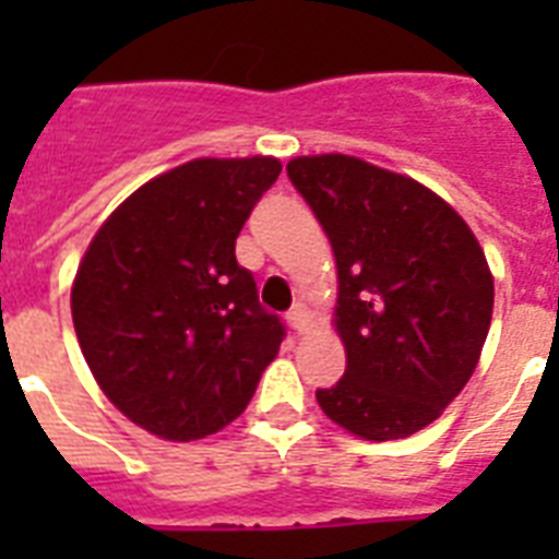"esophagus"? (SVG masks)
Wrapping results in <instances>:
<instances>
[{
    "label": "esophagus",
    "mask_w": 559,
    "mask_h": 559,
    "mask_svg": "<svg viewBox=\"0 0 559 559\" xmlns=\"http://www.w3.org/2000/svg\"><path fill=\"white\" fill-rule=\"evenodd\" d=\"M307 322H310V313H307L305 305H296L287 313V324H289V328H293V331L301 333L307 328Z\"/></svg>",
    "instance_id": "obj_1"
}]
</instances>
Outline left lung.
<instances>
[{
  "label": "left lung",
  "mask_w": 559,
  "mask_h": 559,
  "mask_svg": "<svg viewBox=\"0 0 559 559\" xmlns=\"http://www.w3.org/2000/svg\"><path fill=\"white\" fill-rule=\"evenodd\" d=\"M331 237L345 377L316 400L333 424L397 441L424 429L476 371L493 316V275L476 235L420 182L324 153L287 165Z\"/></svg>",
  "instance_id": "left-lung-1"
}]
</instances>
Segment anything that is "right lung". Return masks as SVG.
I'll return each instance as SVG.
<instances>
[{"label":"right lung","instance_id":"1","mask_svg":"<svg viewBox=\"0 0 559 559\" xmlns=\"http://www.w3.org/2000/svg\"><path fill=\"white\" fill-rule=\"evenodd\" d=\"M281 162L193 159L118 205L83 254L72 322L86 366L133 424L197 441L252 400L287 336L235 240Z\"/></svg>","mask_w":559,"mask_h":559}]
</instances>
